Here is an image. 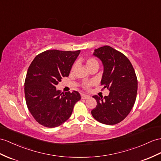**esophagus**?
I'll use <instances>...</instances> for the list:
<instances>
[{
    "label": "esophagus",
    "instance_id": "esophagus-1",
    "mask_svg": "<svg viewBox=\"0 0 161 161\" xmlns=\"http://www.w3.org/2000/svg\"><path fill=\"white\" fill-rule=\"evenodd\" d=\"M90 96L89 95H86V94H82L81 97L82 99H88Z\"/></svg>",
    "mask_w": 161,
    "mask_h": 161
}]
</instances>
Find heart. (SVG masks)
<instances>
[{
  "instance_id": "1",
  "label": "heart",
  "mask_w": 161,
  "mask_h": 161,
  "mask_svg": "<svg viewBox=\"0 0 161 161\" xmlns=\"http://www.w3.org/2000/svg\"><path fill=\"white\" fill-rule=\"evenodd\" d=\"M85 64H86V66H87V68L88 69L91 68L92 67H93V66L95 65H98V62H97V61L96 59V58H92V57H89V58H87V59H86L85 61ZM74 66L72 68V70L74 69ZM92 84L89 83V84H86L85 85V88H89V86L91 85Z\"/></svg>"
}]
</instances>
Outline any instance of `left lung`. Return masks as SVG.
I'll return each instance as SVG.
<instances>
[{"label":"left lung","mask_w":161,"mask_h":161,"mask_svg":"<svg viewBox=\"0 0 161 161\" xmlns=\"http://www.w3.org/2000/svg\"><path fill=\"white\" fill-rule=\"evenodd\" d=\"M104 66L101 85L107 88L108 96H93L97 102L92 111L99 122L114 125L124 120L135 104L137 93V78L130 61L124 54L109 46L94 50Z\"/></svg>","instance_id":"left-lung-1"}]
</instances>
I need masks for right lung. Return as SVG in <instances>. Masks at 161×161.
<instances>
[{"instance_id": "add662e5", "label": "right lung", "mask_w": 161, "mask_h": 161, "mask_svg": "<svg viewBox=\"0 0 161 161\" xmlns=\"http://www.w3.org/2000/svg\"><path fill=\"white\" fill-rule=\"evenodd\" d=\"M80 50H48L35 57L27 71L25 93L27 107L37 122L47 128L60 126L71 116L80 100L76 91L61 93L56 85L68 77Z\"/></svg>"}]
</instances>
